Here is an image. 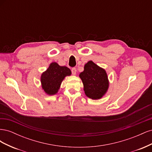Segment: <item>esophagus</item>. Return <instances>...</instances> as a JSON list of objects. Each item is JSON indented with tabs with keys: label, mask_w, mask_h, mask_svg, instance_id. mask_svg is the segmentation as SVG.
<instances>
[{
	"label": "esophagus",
	"mask_w": 152,
	"mask_h": 152,
	"mask_svg": "<svg viewBox=\"0 0 152 152\" xmlns=\"http://www.w3.org/2000/svg\"><path fill=\"white\" fill-rule=\"evenodd\" d=\"M76 72H77V70H76V68H72V73L73 75H75L76 74Z\"/></svg>",
	"instance_id": "obj_1"
}]
</instances>
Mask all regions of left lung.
Listing matches in <instances>:
<instances>
[{"label":"left lung","mask_w":152,"mask_h":152,"mask_svg":"<svg viewBox=\"0 0 152 152\" xmlns=\"http://www.w3.org/2000/svg\"><path fill=\"white\" fill-rule=\"evenodd\" d=\"M86 95L92 99L102 98L107 91L109 82L106 71L92 61L87 62L79 75Z\"/></svg>","instance_id":"obj_1"}]
</instances>
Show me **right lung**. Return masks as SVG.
<instances>
[{
	"label": "right lung",
	"mask_w": 152,
	"mask_h": 152,
	"mask_svg": "<svg viewBox=\"0 0 152 152\" xmlns=\"http://www.w3.org/2000/svg\"><path fill=\"white\" fill-rule=\"evenodd\" d=\"M70 75L71 70L68 67L61 66L55 62L50 63L48 70L41 75L42 89L49 95L56 94L64 78Z\"/></svg>",
	"instance_id": "right-lung-1"
}]
</instances>
